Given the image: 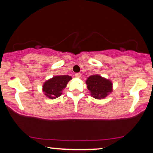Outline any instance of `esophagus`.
<instances>
[{
	"mask_svg": "<svg viewBox=\"0 0 153 153\" xmlns=\"http://www.w3.org/2000/svg\"><path fill=\"white\" fill-rule=\"evenodd\" d=\"M75 78H80V77H81V75H80V73H76V74L75 75Z\"/></svg>",
	"mask_w": 153,
	"mask_h": 153,
	"instance_id": "esophagus-1",
	"label": "esophagus"
}]
</instances>
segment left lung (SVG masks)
<instances>
[{
  "mask_svg": "<svg viewBox=\"0 0 153 153\" xmlns=\"http://www.w3.org/2000/svg\"><path fill=\"white\" fill-rule=\"evenodd\" d=\"M86 84L91 95L95 99H104L112 91L111 82L99 75L89 77L86 80Z\"/></svg>",
  "mask_w": 153,
  "mask_h": 153,
  "instance_id": "8db88e82",
  "label": "left lung"
}]
</instances>
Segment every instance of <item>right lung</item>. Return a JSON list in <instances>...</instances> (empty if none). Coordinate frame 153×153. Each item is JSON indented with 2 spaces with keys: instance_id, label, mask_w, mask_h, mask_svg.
<instances>
[{
  "instance_id": "right-lung-1",
  "label": "right lung",
  "mask_w": 153,
  "mask_h": 153,
  "mask_svg": "<svg viewBox=\"0 0 153 153\" xmlns=\"http://www.w3.org/2000/svg\"><path fill=\"white\" fill-rule=\"evenodd\" d=\"M72 78L69 75H58L47 80L43 85V92L50 99H56L62 94V91Z\"/></svg>"
}]
</instances>
